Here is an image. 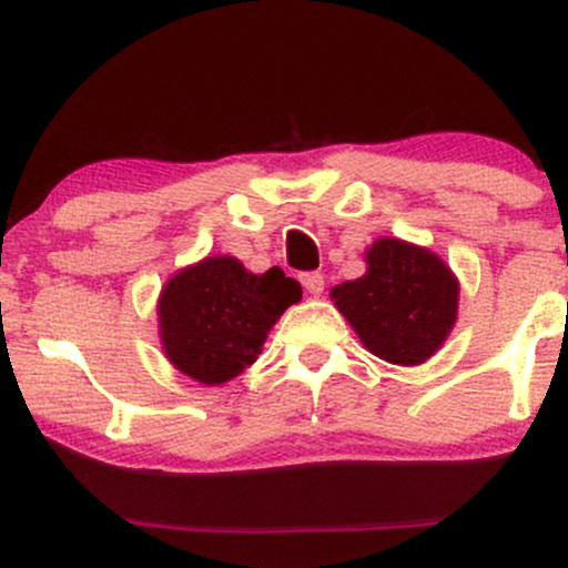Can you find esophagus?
I'll return each instance as SVG.
<instances>
[{
	"label": "esophagus",
	"mask_w": 568,
	"mask_h": 568,
	"mask_svg": "<svg viewBox=\"0 0 568 568\" xmlns=\"http://www.w3.org/2000/svg\"><path fill=\"white\" fill-rule=\"evenodd\" d=\"M301 285H304L306 293H312V296H320V293L325 291V277H322L320 272H304V275H301Z\"/></svg>",
	"instance_id": "esophagus-1"
}]
</instances>
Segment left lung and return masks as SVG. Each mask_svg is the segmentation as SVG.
<instances>
[{
    "instance_id": "left-lung-1",
    "label": "left lung",
    "mask_w": 568,
    "mask_h": 568,
    "mask_svg": "<svg viewBox=\"0 0 568 568\" xmlns=\"http://www.w3.org/2000/svg\"><path fill=\"white\" fill-rule=\"evenodd\" d=\"M367 272L335 285L329 298L369 354L400 367L425 364L448 341L458 317V277L435 251L377 239Z\"/></svg>"
}]
</instances>
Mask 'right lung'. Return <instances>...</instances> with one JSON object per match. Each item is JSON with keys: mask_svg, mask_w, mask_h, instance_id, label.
<instances>
[{"mask_svg": "<svg viewBox=\"0 0 568 568\" xmlns=\"http://www.w3.org/2000/svg\"><path fill=\"white\" fill-rule=\"evenodd\" d=\"M298 301L301 285L280 267L254 275L235 256H206L164 283L162 351L185 377L222 385L260 358L272 325Z\"/></svg>", "mask_w": 568, "mask_h": 568, "instance_id": "right-lung-1", "label": "right lung"}]
</instances>
